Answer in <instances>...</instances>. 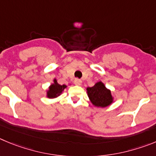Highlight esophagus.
Masks as SVG:
<instances>
[{
    "instance_id": "esophagus-1",
    "label": "esophagus",
    "mask_w": 156,
    "mask_h": 156,
    "mask_svg": "<svg viewBox=\"0 0 156 156\" xmlns=\"http://www.w3.org/2000/svg\"><path fill=\"white\" fill-rule=\"evenodd\" d=\"M74 83L76 85H81V81L80 79H78V78H75V81H74Z\"/></svg>"
}]
</instances>
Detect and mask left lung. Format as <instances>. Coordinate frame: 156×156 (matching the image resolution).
Listing matches in <instances>:
<instances>
[{
    "instance_id": "obj_1",
    "label": "left lung",
    "mask_w": 156,
    "mask_h": 156,
    "mask_svg": "<svg viewBox=\"0 0 156 156\" xmlns=\"http://www.w3.org/2000/svg\"><path fill=\"white\" fill-rule=\"evenodd\" d=\"M87 92L92 104L98 107H106L113 102L111 92L101 81L87 88Z\"/></svg>"
}]
</instances>
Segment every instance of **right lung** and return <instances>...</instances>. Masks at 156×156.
Wrapping results in <instances>:
<instances>
[{
    "instance_id": "1",
    "label": "right lung",
    "mask_w": 156,
    "mask_h": 156,
    "mask_svg": "<svg viewBox=\"0 0 156 156\" xmlns=\"http://www.w3.org/2000/svg\"><path fill=\"white\" fill-rule=\"evenodd\" d=\"M66 88V85H59L57 82V80H54V84H52L49 88V90L47 92V97L48 98H55L58 95H61L62 91Z\"/></svg>"
}]
</instances>
